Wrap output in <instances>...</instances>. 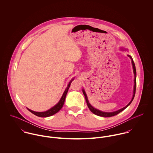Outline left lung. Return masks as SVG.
<instances>
[{"label": "left lung", "instance_id": "left-lung-1", "mask_svg": "<svg viewBox=\"0 0 153 153\" xmlns=\"http://www.w3.org/2000/svg\"><path fill=\"white\" fill-rule=\"evenodd\" d=\"M128 56H129L130 58V59H131V62H132V68H133V72H134V91H133V96H132V98L131 99V101L129 102V104L126 105L125 107L121 108V109H119L118 111H114V112H103V111H101L99 109H96L95 108H94L91 104L88 101V100L87 96V94L84 91V89H82V92H83V94L85 97V100H86V102H87V104L88 107L89 108V110L92 112L94 113V114L97 115H98V116H101V117H112V116H114V115H116L117 114H119L120 112H121V111H123V110L126 109L127 107H128L133 100L134 98V96H135V90H136V69H135V64L134 62V61L130 55H128Z\"/></svg>", "mask_w": 153, "mask_h": 153}]
</instances>
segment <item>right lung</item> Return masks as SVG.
Instances as JSON below:
<instances>
[{
	"mask_svg": "<svg viewBox=\"0 0 153 153\" xmlns=\"http://www.w3.org/2000/svg\"><path fill=\"white\" fill-rule=\"evenodd\" d=\"M74 79H72L70 82L68 84L67 87L65 89L61 100H59V101L58 102V104H56L54 107H53L52 108H51V109L46 111H45V112H35V111H32L30 109H28L30 112H32V114H33L34 115L38 116V117H50L51 115H54L55 114L57 113L60 109H61L64 105V102H65V100L66 96V94H67V92L68 91V89L71 85V84L72 82V81L74 80Z\"/></svg>",
	"mask_w": 153,
	"mask_h": 153,
	"instance_id": "right-lung-1",
	"label": "right lung"
}]
</instances>
